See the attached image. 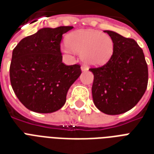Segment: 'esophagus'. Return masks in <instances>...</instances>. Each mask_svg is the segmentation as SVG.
Here are the masks:
<instances>
[{"label":"esophagus","instance_id":"34e87169","mask_svg":"<svg viewBox=\"0 0 154 154\" xmlns=\"http://www.w3.org/2000/svg\"><path fill=\"white\" fill-rule=\"evenodd\" d=\"M81 69H82V72H84V71H87V70H88V68H87L86 66H84V65H83V66L81 67Z\"/></svg>","mask_w":154,"mask_h":154}]
</instances>
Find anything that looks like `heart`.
<instances>
[{
  "label": "heart",
  "instance_id": "b5f03b06",
  "mask_svg": "<svg viewBox=\"0 0 154 154\" xmlns=\"http://www.w3.org/2000/svg\"><path fill=\"white\" fill-rule=\"evenodd\" d=\"M67 44L60 47L67 55L77 53L86 65L99 66L105 65L111 58L114 45L109 35L94 29H78L70 32L66 38Z\"/></svg>",
  "mask_w": 154,
  "mask_h": 154
}]
</instances>
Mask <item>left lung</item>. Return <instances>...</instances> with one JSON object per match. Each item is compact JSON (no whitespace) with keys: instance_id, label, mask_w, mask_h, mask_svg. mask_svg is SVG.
Instances as JSON below:
<instances>
[{"instance_id":"8db88e82","label":"left lung","mask_w":154,"mask_h":154,"mask_svg":"<svg viewBox=\"0 0 154 154\" xmlns=\"http://www.w3.org/2000/svg\"><path fill=\"white\" fill-rule=\"evenodd\" d=\"M112 38L113 53L105 65L90 69L94 73V105L109 115L122 114L137 104L147 88L148 66L143 50L135 41L105 30Z\"/></svg>"}]
</instances>
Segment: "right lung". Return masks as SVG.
I'll return each mask as SVG.
<instances>
[{"instance_id": "1", "label": "right lung", "mask_w": 154, "mask_h": 154, "mask_svg": "<svg viewBox=\"0 0 154 154\" xmlns=\"http://www.w3.org/2000/svg\"><path fill=\"white\" fill-rule=\"evenodd\" d=\"M72 28H43L23 38L13 49L11 85L28 109L49 113L65 105L68 90L82 73L80 65L62 63L60 41Z\"/></svg>"}]
</instances>
